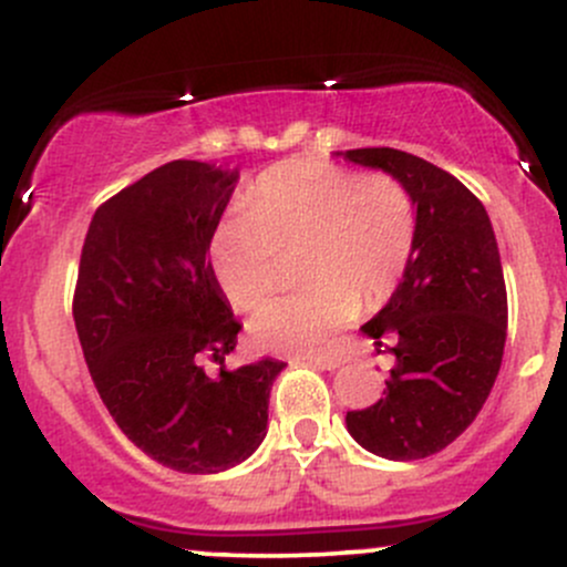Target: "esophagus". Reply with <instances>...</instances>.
Wrapping results in <instances>:
<instances>
[{
    "instance_id": "1",
    "label": "esophagus",
    "mask_w": 567,
    "mask_h": 567,
    "mask_svg": "<svg viewBox=\"0 0 567 567\" xmlns=\"http://www.w3.org/2000/svg\"><path fill=\"white\" fill-rule=\"evenodd\" d=\"M309 365H315V369H322V371H336L344 365V360L336 358V354H312V358H307Z\"/></svg>"
}]
</instances>
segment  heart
<instances>
[{"mask_svg":"<svg viewBox=\"0 0 567 567\" xmlns=\"http://www.w3.org/2000/svg\"><path fill=\"white\" fill-rule=\"evenodd\" d=\"M307 247L301 293L279 296L252 317L266 350L315 352L398 288L414 247V207L388 174H363L320 158L271 166L247 193V213L213 236V269L228 301L255 309L277 285V250Z\"/></svg>","mask_w":567,"mask_h":567,"instance_id":"1","label":"heart"}]
</instances>
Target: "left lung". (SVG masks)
Segmentation results:
<instances>
[{
	"label": "left lung",
	"instance_id": "1",
	"mask_svg": "<svg viewBox=\"0 0 567 567\" xmlns=\"http://www.w3.org/2000/svg\"><path fill=\"white\" fill-rule=\"evenodd\" d=\"M388 172L416 209L414 247L395 293L360 331L390 341L395 365L377 403L347 412L371 455L422 460L450 446L482 412L506 344V282L493 223L450 172L393 147L336 153Z\"/></svg>",
	"mask_w": 567,
	"mask_h": 567
}]
</instances>
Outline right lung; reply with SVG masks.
<instances>
[{
    "label": "right lung",
    "mask_w": 567,
    "mask_h": 567,
    "mask_svg": "<svg viewBox=\"0 0 567 567\" xmlns=\"http://www.w3.org/2000/svg\"><path fill=\"white\" fill-rule=\"evenodd\" d=\"M239 169L172 161L93 215L74 288V328L99 398L147 457L220 474L264 444L282 360L226 369L241 326L209 264ZM221 365L217 375L203 360Z\"/></svg>",
    "instance_id": "right-lung-1"
}]
</instances>
